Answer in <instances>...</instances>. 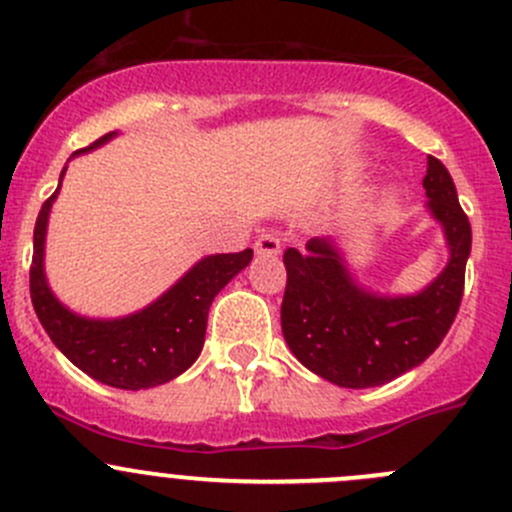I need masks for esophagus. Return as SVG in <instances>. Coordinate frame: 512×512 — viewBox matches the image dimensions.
Listing matches in <instances>:
<instances>
[{
	"label": "esophagus",
	"mask_w": 512,
	"mask_h": 512,
	"mask_svg": "<svg viewBox=\"0 0 512 512\" xmlns=\"http://www.w3.org/2000/svg\"><path fill=\"white\" fill-rule=\"evenodd\" d=\"M258 256H278L281 254V239L276 234H261L254 244Z\"/></svg>",
	"instance_id": "esophagus-1"
}]
</instances>
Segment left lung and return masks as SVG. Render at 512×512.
Returning <instances> with one entry per match:
<instances>
[{"label":"left lung","instance_id":"left-lung-1","mask_svg":"<svg viewBox=\"0 0 512 512\" xmlns=\"http://www.w3.org/2000/svg\"><path fill=\"white\" fill-rule=\"evenodd\" d=\"M428 211L448 244V263L423 291L386 296L361 286L333 239L286 249L281 331L293 356L341 388H373L403 376L440 346L460 308L470 221L448 169L428 156Z\"/></svg>","mask_w":512,"mask_h":512}]
</instances>
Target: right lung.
Listing matches in <instances>:
<instances>
[{
	"instance_id": "obj_1",
	"label": "right lung",
	"mask_w": 512,
	"mask_h": 512,
	"mask_svg": "<svg viewBox=\"0 0 512 512\" xmlns=\"http://www.w3.org/2000/svg\"><path fill=\"white\" fill-rule=\"evenodd\" d=\"M114 136L116 131H109L86 149L74 151V156L86 154ZM57 194L59 189L44 201L37 216L34 256L29 268L34 311L54 346L74 366L82 368L86 376L121 391L154 388L181 376L204 348L211 301L236 273L249 266L254 251L246 249L239 254L201 258L154 303L124 318L79 316L54 296L44 273V239H47L49 211Z\"/></svg>"
}]
</instances>
